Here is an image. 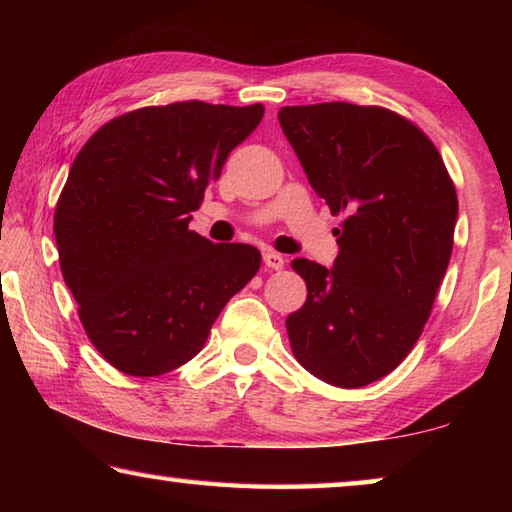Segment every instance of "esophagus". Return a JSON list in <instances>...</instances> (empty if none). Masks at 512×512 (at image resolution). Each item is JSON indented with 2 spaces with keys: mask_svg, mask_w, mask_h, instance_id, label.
Masks as SVG:
<instances>
[{
  "mask_svg": "<svg viewBox=\"0 0 512 512\" xmlns=\"http://www.w3.org/2000/svg\"><path fill=\"white\" fill-rule=\"evenodd\" d=\"M264 264L271 268V271H280V268H284V257L280 253H275V250H264Z\"/></svg>",
  "mask_w": 512,
  "mask_h": 512,
  "instance_id": "esophagus-1",
  "label": "esophagus"
}]
</instances>
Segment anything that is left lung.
Here are the masks:
<instances>
[{
	"label": "left lung",
	"mask_w": 512,
	"mask_h": 512,
	"mask_svg": "<svg viewBox=\"0 0 512 512\" xmlns=\"http://www.w3.org/2000/svg\"><path fill=\"white\" fill-rule=\"evenodd\" d=\"M280 126L309 185L343 214L332 268L291 266L307 300L287 318L302 368L339 388L393 372L420 339L454 246L458 198L433 142L379 106H287Z\"/></svg>",
	"instance_id": "obj_1"
}]
</instances>
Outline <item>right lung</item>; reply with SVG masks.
<instances>
[{
  "instance_id": "right-lung-1",
  "label": "right lung",
  "mask_w": 512,
  "mask_h": 512,
  "mask_svg": "<svg viewBox=\"0 0 512 512\" xmlns=\"http://www.w3.org/2000/svg\"><path fill=\"white\" fill-rule=\"evenodd\" d=\"M262 103L180 101L115 117L69 169L54 214L60 271L101 357L133 377L194 359L262 255L189 230L230 151L255 131Z\"/></svg>"
}]
</instances>
